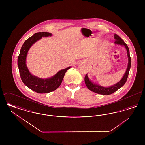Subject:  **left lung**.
I'll list each match as a JSON object with an SVG mask.
<instances>
[{"label":"left lung","mask_w":145,"mask_h":145,"mask_svg":"<svg viewBox=\"0 0 145 145\" xmlns=\"http://www.w3.org/2000/svg\"><path fill=\"white\" fill-rule=\"evenodd\" d=\"M114 38L116 40V41H115V44L124 46L125 48L127 49V55L128 57V67H127L126 72L124 74L123 77L122 78V79L118 83L116 84L115 85L111 86L110 87H108V88L103 87V86H99V85H98L92 83L89 80L87 74H86V76H85V83L87 88L89 90L92 91V92L98 93V94L104 95H111V94L114 93L115 92H116L120 88H121L122 86H123L127 80L128 74H129V70L131 69V57L130 54H129V49L128 48V47L127 46V44L124 42V41L118 35L116 34L114 35Z\"/></svg>","instance_id":"left-lung-1"}]
</instances>
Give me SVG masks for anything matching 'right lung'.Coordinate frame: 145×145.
Here are the masks:
<instances>
[{
	"label": "right lung",
	"instance_id": "obj_1",
	"mask_svg": "<svg viewBox=\"0 0 145 145\" xmlns=\"http://www.w3.org/2000/svg\"><path fill=\"white\" fill-rule=\"evenodd\" d=\"M50 36H52V34L47 32L35 33L24 42L18 57V66L23 83L29 89L39 93H49L57 89L62 83L65 73L70 69V67H69L62 69L53 77L46 79L33 76L29 72L26 65V57L29 49L35 42L41 39L42 37Z\"/></svg>",
	"mask_w": 145,
	"mask_h": 145
}]
</instances>
